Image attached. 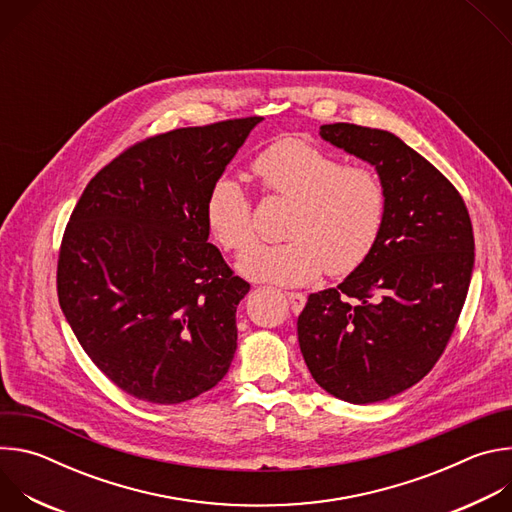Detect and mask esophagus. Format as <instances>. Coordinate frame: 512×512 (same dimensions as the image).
<instances>
[{"label": "esophagus", "instance_id": "1", "mask_svg": "<svg viewBox=\"0 0 512 512\" xmlns=\"http://www.w3.org/2000/svg\"><path fill=\"white\" fill-rule=\"evenodd\" d=\"M287 300L291 304V310H294L296 314H300L306 306V296L300 294V291H291V294H287Z\"/></svg>", "mask_w": 512, "mask_h": 512}]
</instances>
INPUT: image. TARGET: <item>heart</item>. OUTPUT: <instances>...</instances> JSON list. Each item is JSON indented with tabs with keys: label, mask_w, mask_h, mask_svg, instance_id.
I'll return each instance as SVG.
<instances>
[{
	"label": "heart",
	"mask_w": 512,
	"mask_h": 512,
	"mask_svg": "<svg viewBox=\"0 0 512 512\" xmlns=\"http://www.w3.org/2000/svg\"><path fill=\"white\" fill-rule=\"evenodd\" d=\"M265 196L289 200L277 245L245 251L237 271L259 283L304 285L348 275L371 255L387 210L381 178L364 166H342L304 139H279L253 160ZM210 237L223 251L239 253L253 241V208L233 178H218L204 202Z\"/></svg>",
	"instance_id": "obj_1"
}]
</instances>
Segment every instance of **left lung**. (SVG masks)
I'll return each mask as SVG.
<instances>
[{
  "label": "left lung",
  "mask_w": 512,
  "mask_h": 512,
  "mask_svg": "<svg viewBox=\"0 0 512 512\" xmlns=\"http://www.w3.org/2000/svg\"><path fill=\"white\" fill-rule=\"evenodd\" d=\"M320 135L375 166L387 210L367 261L310 294L298 340L326 393L367 405L419 383L446 350L472 279L474 233L452 182L391 131L330 123Z\"/></svg>",
  "instance_id": "8db88e82"
}]
</instances>
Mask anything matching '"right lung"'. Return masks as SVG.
<instances>
[{
    "mask_svg": "<svg viewBox=\"0 0 512 512\" xmlns=\"http://www.w3.org/2000/svg\"><path fill=\"white\" fill-rule=\"evenodd\" d=\"M261 119L143 139L70 214L56 271L62 314L101 373L135 399L184 403L229 373L251 285L208 243L204 202Z\"/></svg>",
    "mask_w": 512,
    "mask_h": 512,
    "instance_id": "add662e5",
    "label": "right lung"
}]
</instances>
